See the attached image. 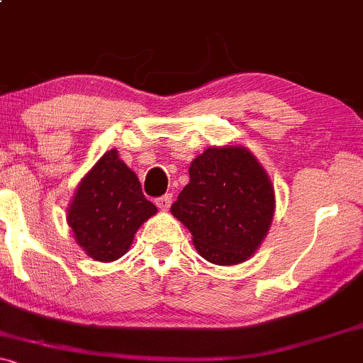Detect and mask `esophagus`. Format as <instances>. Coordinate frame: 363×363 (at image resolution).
<instances>
[{"label":"esophagus","instance_id":"1","mask_svg":"<svg viewBox=\"0 0 363 363\" xmlns=\"http://www.w3.org/2000/svg\"><path fill=\"white\" fill-rule=\"evenodd\" d=\"M157 206L160 208L162 211H167L170 208V203H172V194H164L160 198H157Z\"/></svg>","mask_w":363,"mask_h":363}]
</instances>
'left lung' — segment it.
I'll list each match as a JSON object with an SVG mask.
<instances>
[{"instance_id":"8db88e82","label":"left lung","mask_w":363,"mask_h":363,"mask_svg":"<svg viewBox=\"0 0 363 363\" xmlns=\"http://www.w3.org/2000/svg\"><path fill=\"white\" fill-rule=\"evenodd\" d=\"M170 211L193 234L196 251L206 261L239 264L268 235L273 184L245 147H210L191 162L189 184Z\"/></svg>"}]
</instances>
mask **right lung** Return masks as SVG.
Wrapping results in <instances>:
<instances>
[{
    "label": "right lung",
    "mask_w": 363,
    "mask_h": 363,
    "mask_svg": "<svg viewBox=\"0 0 363 363\" xmlns=\"http://www.w3.org/2000/svg\"><path fill=\"white\" fill-rule=\"evenodd\" d=\"M157 206L145 198L136 174L109 150L90 169L74 191L68 225L91 259H119L131 247L136 230Z\"/></svg>",
    "instance_id": "add662e5"
}]
</instances>
